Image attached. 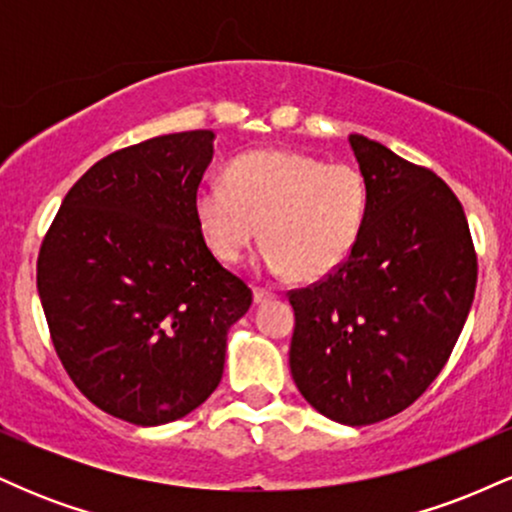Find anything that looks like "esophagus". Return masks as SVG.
<instances>
[{"label": "esophagus", "instance_id": "esophagus-1", "mask_svg": "<svg viewBox=\"0 0 512 512\" xmlns=\"http://www.w3.org/2000/svg\"><path fill=\"white\" fill-rule=\"evenodd\" d=\"M252 296H255V303H267V301H274L276 293L262 289V286H255V289H252Z\"/></svg>", "mask_w": 512, "mask_h": 512}]
</instances>
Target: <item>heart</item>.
I'll return each instance as SVG.
<instances>
[{"label": "heart", "mask_w": 512, "mask_h": 512, "mask_svg": "<svg viewBox=\"0 0 512 512\" xmlns=\"http://www.w3.org/2000/svg\"><path fill=\"white\" fill-rule=\"evenodd\" d=\"M223 182L195 192V219L226 264L243 260L262 226L269 272L322 279L342 267L368 219V182L351 163L257 149L233 158Z\"/></svg>", "instance_id": "1"}]
</instances>
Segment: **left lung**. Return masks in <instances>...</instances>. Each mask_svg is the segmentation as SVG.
Segmentation results:
<instances>
[{
	"label": "left lung",
	"instance_id": "obj_1",
	"mask_svg": "<svg viewBox=\"0 0 512 512\" xmlns=\"http://www.w3.org/2000/svg\"><path fill=\"white\" fill-rule=\"evenodd\" d=\"M368 182L356 248L289 291L291 375L327 419L368 426L414 404L455 349L477 289V252L455 192L433 170L351 134Z\"/></svg>",
	"mask_w": 512,
	"mask_h": 512
}]
</instances>
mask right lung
<instances>
[{"instance_id":"obj_1","label":"right lung","mask_w":512,"mask_h":512,"mask_svg":"<svg viewBox=\"0 0 512 512\" xmlns=\"http://www.w3.org/2000/svg\"><path fill=\"white\" fill-rule=\"evenodd\" d=\"M214 132L163 134L101 158L64 197L38 255L52 346L110 416L161 426L221 383L226 334L252 291L195 219Z\"/></svg>"}]
</instances>
